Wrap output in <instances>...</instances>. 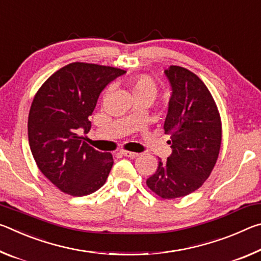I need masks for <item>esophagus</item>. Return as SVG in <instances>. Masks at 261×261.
<instances>
[{"label":"esophagus","mask_w":261,"mask_h":261,"mask_svg":"<svg viewBox=\"0 0 261 261\" xmlns=\"http://www.w3.org/2000/svg\"><path fill=\"white\" fill-rule=\"evenodd\" d=\"M120 153L122 154V155H124V156H127V158H137L139 155L138 153H135V152H129V151H124V149H122V151H120Z\"/></svg>","instance_id":"34e87169"}]
</instances>
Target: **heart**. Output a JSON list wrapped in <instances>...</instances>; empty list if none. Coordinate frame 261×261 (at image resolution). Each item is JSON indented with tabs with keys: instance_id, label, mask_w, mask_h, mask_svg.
I'll list each match as a JSON object with an SVG mask.
<instances>
[{
	"instance_id": "1",
	"label": "heart",
	"mask_w": 261,
	"mask_h": 261,
	"mask_svg": "<svg viewBox=\"0 0 261 261\" xmlns=\"http://www.w3.org/2000/svg\"><path fill=\"white\" fill-rule=\"evenodd\" d=\"M132 93H146L154 99L158 94V85L151 77L140 76L132 83Z\"/></svg>"
}]
</instances>
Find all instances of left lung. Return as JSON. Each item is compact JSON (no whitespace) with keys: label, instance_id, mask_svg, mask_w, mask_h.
Instances as JSON below:
<instances>
[{"label":"left lung","instance_id":"8db88e82","mask_svg":"<svg viewBox=\"0 0 261 261\" xmlns=\"http://www.w3.org/2000/svg\"><path fill=\"white\" fill-rule=\"evenodd\" d=\"M171 96L163 129L173 152L159 159L147 187L163 199L184 197L199 189L218 160L222 125L215 101L201 79L190 70L170 65L165 70Z\"/></svg>","mask_w":261,"mask_h":261}]
</instances>
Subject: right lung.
Instances as JSON below:
<instances>
[{"label":"right lung","mask_w":261,"mask_h":261,"mask_svg":"<svg viewBox=\"0 0 261 261\" xmlns=\"http://www.w3.org/2000/svg\"><path fill=\"white\" fill-rule=\"evenodd\" d=\"M124 70L73 62L57 70L39 88L31 105L28 131L31 152L41 173L70 196L83 197L106 183L113 155L90 146L82 131L99 95Z\"/></svg>","instance_id":"1"}]
</instances>
